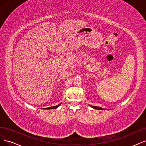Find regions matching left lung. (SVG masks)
<instances>
[{
    "mask_svg": "<svg viewBox=\"0 0 146 146\" xmlns=\"http://www.w3.org/2000/svg\"><path fill=\"white\" fill-rule=\"evenodd\" d=\"M90 106L91 107L93 108H94L96 110H105L104 108H102L99 107H96V106H92V105H90Z\"/></svg>",
    "mask_w": 146,
    "mask_h": 146,
    "instance_id": "8db88e82",
    "label": "left lung"
}]
</instances>
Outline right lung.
<instances>
[{
    "label": "right lung",
    "mask_w": 146,
    "mask_h": 146,
    "mask_svg": "<svg viewBox=\"0 0 146 146\" xmlns=\"http://www.w3.org/2000/svg\"><path fill=\"white\" fill-rule=\"evenodd\" d=\"M61 104V103H60V104H58V105H56V106H53V107H48V108H44V109H45V110H50V109H56V108H58L59 106Z\"/></svg>",
    "instance_id": "add662e5"
}]
</instances>
